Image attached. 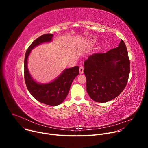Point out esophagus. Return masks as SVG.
Here are the masks:
<instances>
[{
    "mask_svg": "<svg viewBox=\"0 0 148 148\" xmlns=\"http://www.w3.org/2000/svg\"><path fill=\"white\" fill-rule=\"evenodd\" d=\"M79 74H82L84 72V67H80L79 69Z\"/></svg>",
    "mask_w": 148,
    "mask_h": 148,
    "instance_id": "1",
    "label": "esophagus"
}]
</instances>
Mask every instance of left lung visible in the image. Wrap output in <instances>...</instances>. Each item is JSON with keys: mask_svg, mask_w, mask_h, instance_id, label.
Returning <instances> with one entry per match:
<instances>
[{"mask_svg": "<svg viewBox=\"0 0 148 148\" xmlns=\"http://www.w3.org/2000/svg\"><path fill=\"white\" fill-rule=\"evenodd\" d=\"M87 91L95 102H106L124 90L130 73L128 51L122 40L116 48L90 56L84 62Z\"/></svg>", "mask_w": 148, "mask_h": 148, "instance_id": "left-lung-1", "label": "left lung"}]
</instances>
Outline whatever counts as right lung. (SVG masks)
Wrapping results in <instances>:
<instances>
[{
    "mask_svg": "<svg viewBox=\"0 0 148 148\" xmlns=\"http://www.w3.org/2000/svg\"><path fill=\"white\" fill-rule=\"evenodd\" d=\"M53 37V34L42 35L36 39L27 50L25 58V79L29 92L36 99L46 105L57 106L67 97L72 82L79 74V67L66 69L56 79L46 84L36 81L27 68V60L32 50L41 44L51 42Z\"/></svg>",
    "mask_w": 148,
    "mask_h": 148,
    "instance_id": "add662e5",
    "label": "right lung"
}]
</instances>
